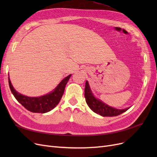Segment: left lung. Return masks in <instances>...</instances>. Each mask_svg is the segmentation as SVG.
Segmentation results:
<instances>
[{
    "instance_id": "8db88e82",
    "label": "left lung",
    "mask_w": 157,
    "mask_h": 157,
    "mask_svg": "<svg viewBox=\"0 0 157 157\" xmlns=\"http://www.w3.org/2000/svg\"><path fill=\"white\" fill-rule=\"evenodd\" d=\"M84 96L86 103L89 107L91 109V110L102 117H115L121 115V114L126 111L128 109H130V107L124 109L114 108L109 106L105 103L101 101L100 99L96 98L90 89L89 83L87 80L86 84H85Z\"/></svg>"
}]
</instances>
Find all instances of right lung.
<instances>
[{
	"instance_id": "right-lung-1",
	"label": "right lung",
	"mask_w": 157,
	"mask_h": 157,
	"mask_svg": "<svg viewBox=\"0 0 157 157\" xmlns=\"http://www.w3.org/2000/svg\"><path fill=\"white\" fill-rule=\"evenodd\" d=\"M71 76V75H69L64 78L53 91L39 97H29L18 93L13 87L9 77L8 83L13 96L28 111L33 113H45L50 111L59 103Z\"/></svg>"
}]
</instances>
